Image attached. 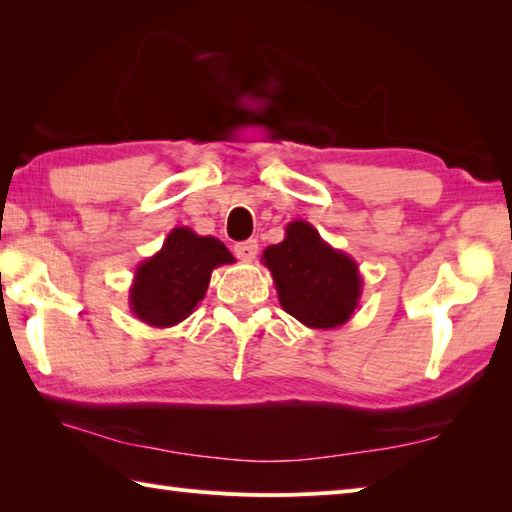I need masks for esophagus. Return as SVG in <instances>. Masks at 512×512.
Here are the masks:
<instances>
[{"label": "esophagus", "instance_id": "34e87169", "mask_svg": "<svg viewBox=\"0 0 512 512\" xmlns=\"http://www.w3.org/2000/svg\"><path fill=\"white\" fill-rule=\"evenodd\" d=\"M235 255L242 259V262H253L255 255H257V242L255 239H248V242H239L235 244Z\"/></svg>", "mask_w": 512, "mask_h": 512}]
</instances>
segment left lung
Returning <instances> with one entry per match:
<instances>
[{
    "label": "left lung",
    "mask_w": 512,
    "mask_h": 512,
    "mask_svg": "<svg viewBox=\"0 0 512 512\" xmlns=\"http://www.w3.org/2000/svg\"><path fill=\"white\" fill-rule=\"evenodd\" d=\"M262 264L273 275L281 308L312 330L352 319L363 292L354 257L332 248L306 220L286 224L284 242L268 246Z\"/></svg>",
    "instance_id": "8db88e82"
}]
</instances>
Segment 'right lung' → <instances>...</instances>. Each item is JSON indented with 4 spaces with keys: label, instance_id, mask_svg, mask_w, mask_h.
I'll use <instances>...</instances> for the list:
<instances>
[{
    "label": "right lung",
    "instance_id": "add662e5",
    "mask_svg": "<svg viewBox=\"0 0 512 512\" xmlns=\"http://www.w3.org/2000/svg\"><path fill=\"white\" fill-rule=\"evenodd\" d=\"M220 239L176 226L156 255L140 262L129 288V308L151 328H173L198 308L217 266L233 264Z\"/></svg>",
    "mask_w": 512,
    "mask_h": 512
}]
</instances>
